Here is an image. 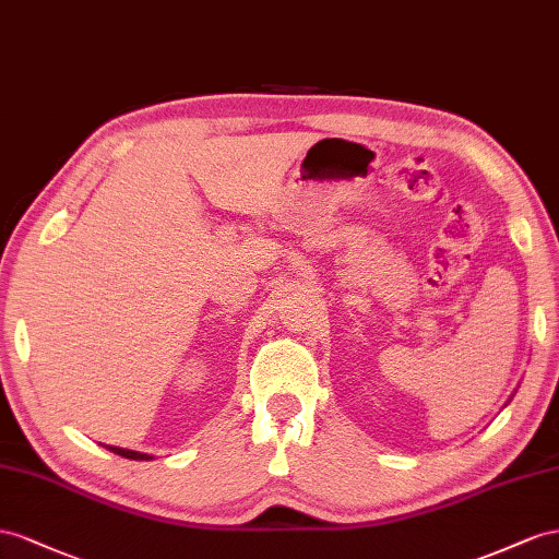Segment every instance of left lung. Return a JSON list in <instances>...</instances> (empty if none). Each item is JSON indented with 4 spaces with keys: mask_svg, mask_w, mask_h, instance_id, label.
<instances>
[{
    "mask_svg": "<svg viewBox=\"0 0 559 559\" xmlns=\"http://www.w3.org/2000/svg\"><path fill=\"white\" fill-rule=\"evenodd\" d=\"M508 403H510V401H508ZM508 403H506V405H508ZM506 405H503V407H506Z\"/></svg>",
    "mask_w": 559,
    "mask_h": 559,
    "instance_id": "1",
    "label": "left lung"
}]
</instances>
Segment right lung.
<instances>
[{"label": "right lung", "instance_id": "right-lung-1", "mask_svg": "<svg viewBox=\"0 0 559 559\" xmlns=\"http://www.w3.org/2000/svg\"><path fill=\"white\" fill-rule=\"evenodd\" d=\"M105 450H109V452H115V454H119V456H123V459H133V461H152L154 456L152 454H142V452H133V450H123V448H111V444H103Z\"/></svg>", "mask_w": 559, "mask_h": 559}]
</instances>
